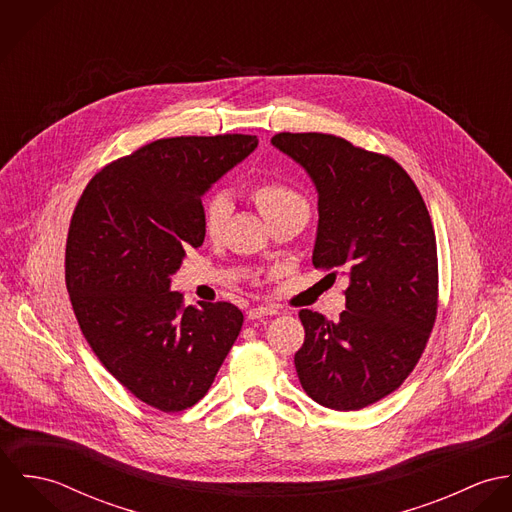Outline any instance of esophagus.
<instances>
[{"instance_id": "1", "label": "esophagus", "mask_w": 512, "mask_h": 512, "mask_svg": "<svg viewBox=\"0 0 512 512\" xmlns=\"http://www.w3.org/2000/svg\"><path fill=\"white\" fill-rule=\"evenodd\" d=\"M278 311L272 309V307H264V305H258V307H250L248 309V319H260V317H266V315H276Z\"/></svg>"}]
</instances>
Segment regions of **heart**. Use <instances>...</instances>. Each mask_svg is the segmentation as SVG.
<instances>
[{
    "label": "heart",
    "mask_w": 512,
    "mask_h": 512,
    "mask_svg": "<svg viewBox=\"0 0 512 512\" xmlns=\"http://www.w3.org/2000/svg\"><path fill=\"white\" fill-rule=\"evenodd\" d=\"M250 197L268 224L282 219H299L305 222L309 205L305 197L290 185L280 181H260L252 185ZM230 215V199L219 193L211 197L203 209V228L209 238H217Z\"/></svg>",
    "instance_id": "obj_1"
}]
</instances>
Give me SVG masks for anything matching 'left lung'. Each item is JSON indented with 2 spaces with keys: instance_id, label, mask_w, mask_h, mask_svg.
Returning a JSON list of instances; mask_svg holds the SVG:
<instances>
[{
  "instance_id": "left-lung-1",
  "label": "left lung",
  "mask_w": 512,
  "mask_h": 512,
  "mask_svg": "<svg viewBox=\"0 0 512 512\" xmlns=\"http://www.w3.org/2000/svg\"><path fill=\"white\" fill-rule=\"evenodd\" d=\"M272 146L317 189L313 266L341 268L349 280L337 321L299 311V382L325 408L361 410L408 378L432 333L438 248L430 213L410 175L386 155L315 132L276 134Z\"/></svg>"
}]
</instances>
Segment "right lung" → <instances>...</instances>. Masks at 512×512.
Returning a JSON list of instances; mask_svg holds the SVG:
<instances>
[{
  "label": "right lung",
  "instance_id": "add662e5",
  "mask_svg": "<svg viewBox=\"0 0 512 512\" xmlns=\"http://www.w3.org/2000/svg\"><path fill=\"white\" fill-rule=\"evenodd\" d=\"M258 147L256 136H181L98 171L74 209L65 280L80 331L106 370L161 412L211 388L244 315L185 305L171 276L205 240L203 195Z\"/></svg>",
  "mask_w": 512,
  "mask_h": 512
}]
</instances>
